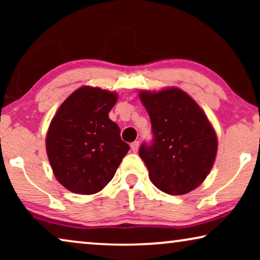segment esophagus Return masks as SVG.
Masks as SVG:
<instances>
[{"instance_id": "obj_1", "label": "esophagus", "mask_w": 260, "mask_h": 260, "mask_svg": "<svg viewBox=\"0 0 260 260\" xmlns=\"http://www.w3.org/2000/svg\"><path fill=\"white\" fill-rule=\"evenodd\" d=\"M130 147H131V150H133L134 152H136L138 150V147H140V142L138 141L133 142V143L130 144Z\"/></svg>"}]
</instances>
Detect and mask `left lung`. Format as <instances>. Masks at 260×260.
<instances>
[{
	"mask_svg": "<svg viewBox=\"0 0 260 260\" xmlns=\"http://www.w3.org/2000/svg\"><path fill=\"white\" fill-rule=\"evenodd\" d=\"M140 99L154 136L150 144L140 148L151 182L172 195L195 189L211 172L218 150L216 134L205 112L176 87L142 91Z\"/></svg>",
	"mask_w": 260,
	"mask_h": 260,
	"instance_id": "8db88e82",
	"label": "left lung"
}]
</instances>
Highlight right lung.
I'll return each mask as SVG.
<instances>
[{
  "label": "right lung",
  "instance_id": "obj_1",
  "mask_svg": "<svg viewBox=\"0 0 260 260\" xmlns=\"http://www.w3.org/2000/svg\"><path fill=\"white\" fill-rule=\"evenodd\" d=\"M116 102L115 92L83 86L62 103L49 124V163L56 180L73 193L102 190L129 151L119 126L109 118Z\"/></svg>",
  "mask_w": 260,
  "mask_h": 260
}]
</instances>
